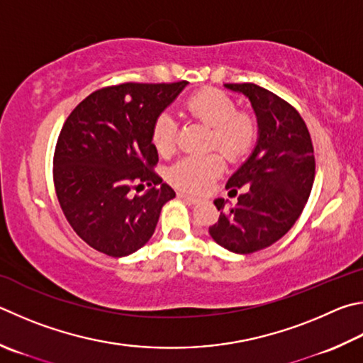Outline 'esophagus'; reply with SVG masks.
<instances>
[{"instance_id": "1", "label": "esophagus", "mask_w": 363, "mask_h": 363, "mask_svg": "<svg viewBox=\"0 0 363 363\" xmlns=\"http://www.w3.org/2000/svg\"><path fill=\"white\" fill-rule=\"evenodd\" d=\"M179 196H181L182 200H186V201H189V203H194V204L200 201L199 196H194V195H189V194H184V192H181Z\"/></svg>"}]
</instances>
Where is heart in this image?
Listing matches in <instances>:
<instances>
[{"instance_id":"heart-1","label":"heart","mask_w":363,"mask_h":363,"mask_svg":"<svg viewBox=\"0 0 363 363\" xmlns=\"http://www.w3.org/2000/svg\"><path fill=\"white\" fill-rule=\"evenodd\" d=\"M190 121L209 127L208 149H219L228 160L236 162L246 157L254 147L257 138L255 118L246 111L236 109L228 95L216 89H204L190 95L184 103ZM157 152L163 157L176 150V122L168 113L155 117L150 131ZM225 168V159L220 152L184 157L168 171L173 186L187 192H203Z\"/></svg>"}]
</instances>
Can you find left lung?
<instances>
[{
	"label": "left lung",
	"mask_w": 363,
	"mask_h": 363,
	"mask_svg": "<svg viewBox=\"0 0 363 363\" xmlns=\"http://www.w3.org/2000/svg\"><path fill=\"white\" fill-rule=\"evenodd\" d=\"M225 87L249 98L259 138L225 186L230 194L245 192L233 206L214 200L220 216L209 235L230 252L252 254L281 240L300 217L314 182V149L305 121L282 98L255 84Z\"/></svg>",
	"instance_id": "obj_1"
}]
</instances>
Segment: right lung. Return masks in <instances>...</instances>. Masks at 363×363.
<instances>
[{"label":"right lung","mask_w":363,"mask_h":363,"mask_svg":"<svg viewBox=\"0 0 363 363\" xmlns=\"http://www.w3.org/2000/svg\"><path fill=\"white\" fill-rule=\"evenodd\" d=\"M187 84L111 85L90 94L63 123L54 155L57 199L79 238L98 252H136L154 235L163 204L176 196L152 169L159 154L150 131Z\"/></svg>","instance_id":"obj_1"}]
</instances>
